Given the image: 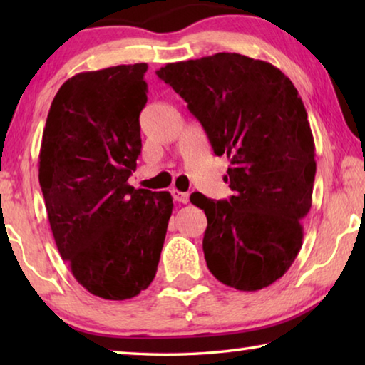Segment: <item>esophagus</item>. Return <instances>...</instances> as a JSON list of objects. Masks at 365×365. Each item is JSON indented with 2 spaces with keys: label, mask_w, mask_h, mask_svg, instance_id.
Here are the masks:
<instances>
[{
  "label": "esophagus",
  "mask_w": 365,
  "mask_h": 365,
  "mask_svg": "<svg viewBox=\"0 0 365 365\" xmlns=\"http://www.w3.org/2000/svg\"><path fill=\"white\" fill-rule=\"evenodd\" d=\"M172 196H174L175 201L182 202V205H187V202L190 201V195L182 193V191H178V190H172Z\"/></svg>",
  "instance_id": "obj_1"
}]
</instances>
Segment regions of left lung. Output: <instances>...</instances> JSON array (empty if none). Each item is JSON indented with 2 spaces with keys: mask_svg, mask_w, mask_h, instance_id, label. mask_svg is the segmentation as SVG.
Wrapping results in <instances>:
<instances>
[{
  "mask_svg": "<svg viewBox=\"0 0 365 365\" xmlns=\"http://www.w3.org/2000/svg\"><path fill=\"white\" fill-rule=\"evenodd\" d=\"M156 73L187 101L214 154L230 160V200L190 196L207 217V269L240 292L272 285L301 250V219L316 178V146L298 90L280 69L237 53L168 64Z\"/></svg>",
  "mask_w": 365,
  "mask_h": 365,
  "instance_id": "8db88e82",
  "label": "left lung"
}]
</instances>
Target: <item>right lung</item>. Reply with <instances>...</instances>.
<instances>
[{"label": "right lung", "instance_id": "right-lung-1", "mask_svg": "<svg viewBox=\"0 0 365 365\" xmlns=\"http://www.w3.org/2000/svg\"><path fill=\"white\" fill-rule=\"evenodd\" d=\"M146 71L141 63L77 73L43 130L38 180L54 242L76 280L103 299L150 287L174 207L168 191L127 183L141 153Z\"/></svg>", "mask_w": 365, "mask_h": 365}]
</instances>
